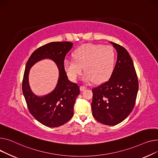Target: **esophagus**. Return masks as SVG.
<instances>
[{
    "mask_svg": "<svg viewBox=\"0 0 158 158\" xmlns=\"http://www.w3.org/2000/svg\"><path fill=\"white\" fill-rule=\"evenodd\" d=\"M80 90H81V91H83V90H85V89H87V87H85V86H80Z\"/></svg>",
    "mask_w": 158,
    "mask_h": 158,
    "instance_id": "obj_1",
    "label": "esophagus"
}]
</instances>
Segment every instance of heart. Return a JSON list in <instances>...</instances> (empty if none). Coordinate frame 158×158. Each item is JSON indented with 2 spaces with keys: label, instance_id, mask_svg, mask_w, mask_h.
Returning a JSON list of instances; mask_svg holds the SVG:
<instances>
[{
  "label": "heart",
  "instance_id": "1",
  "mask_svg": "<svg viewBox=\"0 0 158 158\" xmlns=\"http://www.w3.org/2000/svg\"><path fill=\"white\" fill-rule=\"evenodd\" d=\"M73 60L64 61L63 67L68 78L75 81L82 73V80L88 82H103L108 79L114 71L115 54L110 46L88 43L83 44L73 52Z\"/></svg>",
  "mask_w": 158,
  "mask_h": 158
}]
</instances>
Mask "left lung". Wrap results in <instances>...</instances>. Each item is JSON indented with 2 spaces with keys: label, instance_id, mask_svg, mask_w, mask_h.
<instances>
[{
  "label": "left lung",
  "instance_id": "1",
  "mask_svg": "<svg viewBox=\"0 0 158 158\" xmlns=\"http://www.w3.org/2000/svg\"><path fill=\"white\" fill-rule=\"evenodd\" d=\"M117 59L110 79L92 89V115L98 122L117 125L132 112L138 90V82L133 62L122 46L112 41Z\"/></svg>",
  "mask_w": 158,
  "mask_h": 158
}]
</instances>
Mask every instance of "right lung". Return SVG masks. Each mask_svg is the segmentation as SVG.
I'll return each instance as SVG.
<instances>
[{
  "label": "right lung",
  "mask_w": 158,
  "mask_h": 158,
  "mask_svg": "<svg viewBox=\"0 0 158 158\" xmlns=\"http://www.w3.org/2000/svg\"><path fill=\"white\" fill-rule=\"evenodd\" d=\"M73 44L68 41L52 42L35 50L28 60L22 82V91L32 115L42 124L55 127L66 123L73 116L74 105L80 94V87L70 81L63 67L65 57ZM44 59L52 60L58 68L59 79L56 87L49 94L39 97L29 85L30 69Z\"/></svg>",
  "instance_id": "obj_1"
}]
</instances>
